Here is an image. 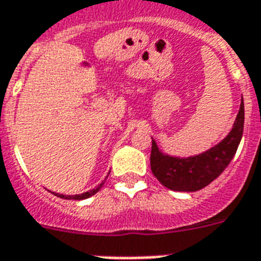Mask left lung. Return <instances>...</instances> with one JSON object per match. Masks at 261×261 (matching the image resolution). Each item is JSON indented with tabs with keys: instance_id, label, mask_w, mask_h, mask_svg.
<instances>
[{
	"instance_id": "left-lung-1",
	"label": "left lung",
	"mask_w": 261,
	"mask_h": 261,
	"mask_svg": "<svg viewBox=\"0 0 261 261\" xmlns=\"http://www.w3.org/2000/svg\"><path fill=\"white\" fill-rule=\"evenodd\" d=\"M244 130V99L228 136L201 155L186 159L172 158L159 151L152 140L151 170L163 186L174 191H198L218 178L232 162Z\"/></svg>"
}]
</instances>
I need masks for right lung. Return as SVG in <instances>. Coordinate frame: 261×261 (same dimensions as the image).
Returning <instances> with one entry per match:
<instances>
[{
	"mask_svg": "<svg viewBox=\"0 0 261 261\" xmlns=\"http://www.w3.org/2000/svg\"><path fill=\"white\" fill-rule=\"evenodd\" d=\"M108 178V176H106ZM103 183H105V180L101 183V185H98L95 189L90 190V191H86V193L83 194H78V195H63V194H55V195H58L59 198H64V199H76V201H81V199H86V198L91 197V195H94L95 193H98L99 190H101V187L103 186Z\"/></svg>",
	"mask_w": 261,
	"mask_h": 261,
	"instance_id": "obj_1",
	"label": "right lung"
}]
</instances>
